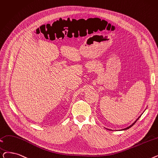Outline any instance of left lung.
Wrapping results in <instances>:
<instances>
[{"instance_id":"1","label":"left lung","mask_w":158,"mask_h":158,"mask_svg":"<svg viewBox=\"0 0 158 158\" xmlns=\"http://www.w3.org/2000/svg\"><path fill=\"white\" fill-rule=\"evenodd\" d=\"M140 116H141V115H140ZM140 116H139V118H138V119H136V120H135V121H134V123H132V124L131 125H130V126H129V127H127V128H124V129H123V130H127V129L130 128V127H132V126H133V125H134L135 124V122H136L137 121H138V120L139 119V118H140Z\"/></svg>"}]
</instances>
